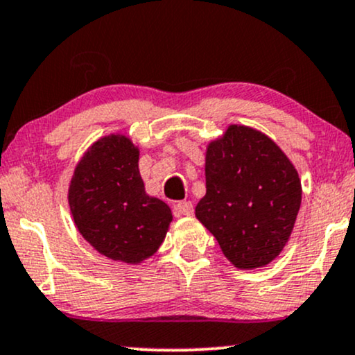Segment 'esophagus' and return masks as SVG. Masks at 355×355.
Here are the masks:
<instances>
[{
  "label": "esophagus",
  "instance_id": "1",
  "mask_svg": "<svg viewBox=\"0 0 355 355\" xmlns=\"http://www.w3.org/2000/svg\"><path fill=\"white\" fill-rule=\"evenodd\" d=\"M175 210H177L178 215H191L193 213V205L191 202H187V200H183V202H178L175 205Z\"/></svg>",
  "mask_w": 355,
  "mask_h": 355
}]
</instances>
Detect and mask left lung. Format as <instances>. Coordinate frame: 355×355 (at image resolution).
Masks as SVG:
<instances>
[{
    "instance_id": "8db88e82",
    "label": "left lung",
    "mask_w": 355,
    "mask_h": 355,
    "mask_svg": "<svg viewBox=\"0 0 355 355\" xmlns=\"http://www.w3.org/2000/svg\"><path fill=\"white\" fill-rule=\"evenodd\" d=\"M207 195L196 218L236 268H259L281 253L301 207L288 157L261 132L232 125L207 150Z\"/></svg>"
}]
</instances>
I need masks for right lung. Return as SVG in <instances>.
Returning a JSON list of instances; mask_svg holds the SVG:
<instances>
[{
	"instance_id": "1",
	"label": "right lung",
	"mask_w": 355,
	"mask_h": 355,
	"mask_svg": "<svg viewBox=\"0 0 355 355\" xmlns=\"http://www.w3.org/2000/svg\"><path fill=\"white\" fill-rule=\"evenodd\" d=\"M72 218L99 253L139 263L159 250L172 211L145 193L139 150L127 137L109 135L91 147L69 187Z\"/></svg>"
}]
</instances>
